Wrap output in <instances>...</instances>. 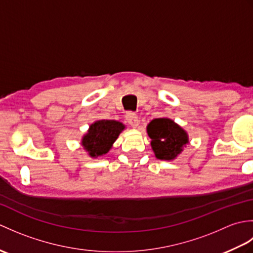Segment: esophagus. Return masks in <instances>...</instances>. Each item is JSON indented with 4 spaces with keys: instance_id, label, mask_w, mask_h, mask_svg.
<instances>
[{
    "instance_id": "obj_1",
    "label": "esophagus",
    "mask_w": 253,
    "mask_h": 253,
    "mask_svg": "<svg viewBox=\"0 0 253 253\" xmlns=\"http://www.w3.org/2000/svg\"><path fill=\"white\" fill-rule=\"evenodd\" d=\"M125 118H126L127 123L129 124L131 127H137L139 125V118L135 112H131V111L126 112Z\"/></svg>"
}]
</instances>
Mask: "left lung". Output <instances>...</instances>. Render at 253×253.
<instances>
[{"mask_svg":"<svg viewBox=\"0 0 253 253\" xmlns=\"http://www.w3.org/2000/svg\"><path fill=\"white\" fill-rule=\"evenodd\" d=\"M151 147L160 160H173L188 143L186 131L169 118H155L148 125Z\"/></svg>","mask_w":253,"mask_h":253,"instance_id":"1","label":"left lung"}]
</instances>
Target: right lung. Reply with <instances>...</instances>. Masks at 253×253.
<instances>
[{
	"mask_svg": "<svg viewBox=\"0 0 253 253\" xmlns=\"http://www.w3.org/2000/svg\"><path fill=\"white\" fill-rule=\"evenodd\" d=\"M124 125L117 121H98L90 126L89 131L83 139V146L90 157L96 158L109 152Z\"/></svg>",
	"mask_w": 253,
	"mask_h": 253,
	"instance_id": "obj_1",
	"label": "right lung"
}]
</instances>
